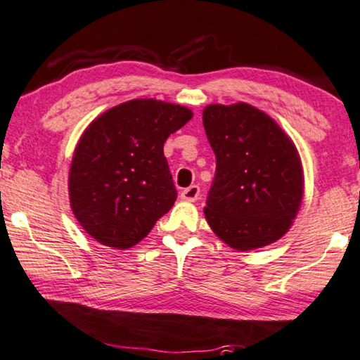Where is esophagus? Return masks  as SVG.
Returning <instances> with one entry per match:
<instances>
[{"label":"esophagus","instance_id":"34e87169","mask_svg":"<svg viewBox=\"0 0 360 360\" xmlns=\"http://www.w3.org/2000/svg\"><path fill=\"white\" fill-rule=\"evenodd\" d=\"M198 195H200V187L198 186H191L181 192V197L187 202H195Z\"/></svg>","mask_w":360,"mask_h":360}]
</instances>
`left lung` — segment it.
<instances>
[{
  "instance_id": "obj_1",
  "label": "left lung",
  "mask_w": 360,
  "mask_h": 360,
  "mask_svg": "<svg viewBox=\"0 0 360 360\" xmlns=\"http://www.w3.org/2000/svg\"><path fill=\"white\" fill-rule=\"evenodd\" d=\"M203 127L217 157L203 208L213 233L238 250L283 238L304 195L302 165L291 139L248 103L208 105Z\"/></svg>"
}]
</instances>
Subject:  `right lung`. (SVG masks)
Wrapping results in <instances>:
<instances>
[{
	"mask_svg": "<svg viewBox=\"0 0 360 360\" xmlns=\"http://www.w3.org/2000/svg\"><path fill=\"white\" fill-rule=\"evenodd\" d=\"M191 117L186 106L137 98L90 122L69 171L71 208L87 234L129 249L169 212L178 192L163 146Z\"/></svg>",
	"mask_w": 360,
	"mask_h": 360,
	"instance_id": "add662e5",
	"label": "right lung"
}]
</instances>
